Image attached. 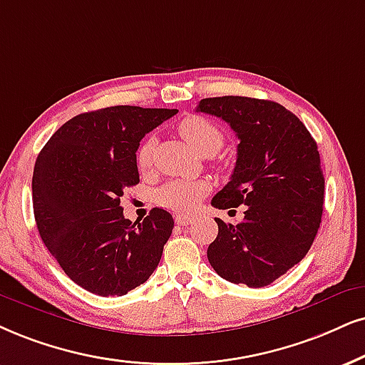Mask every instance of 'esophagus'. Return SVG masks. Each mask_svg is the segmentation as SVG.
<instances>
[{"instance_id": "34e87169", "label": "esophagus", "mask_w": 365, "mask_h": 365, "mask_svg": "<svg viewBox=\"0 0 365 365\" xmlns=\"http://www.w3.org/2000/svg\"><path fill=\"white\" fill-rule=\"evenodd\" d=\"M193 220L192 215H183V214H178L175 215V222H177L178 225H188Z\"/></svg>"}]
</instances>
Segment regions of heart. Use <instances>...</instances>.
<instances>
[{"mask_svg":"<svg viewBox=\"0 0 365 365\" xmlns=\"http://www.w3.org/2000/svg\"><path fill=\"white\" fill-rule=\"evenodd\" d=\"M178 135L183 138L190 148L198 156H212L220 150L224 145V135L219 126L204 116H190L183 118L178 123ZM155 138L148 136L141 141V145L136 150V165L141 172H146L151 167L155 150ZM209 187L204 182H195V180H172L161 185L156 190V202L161 207H167L175 212H188L195 210L200 204L202 197L205 195Z\"/></svg>","mask_w":365,"mask_h":365,"instance_id":"heart-1","label":"heart"}]
</instances>
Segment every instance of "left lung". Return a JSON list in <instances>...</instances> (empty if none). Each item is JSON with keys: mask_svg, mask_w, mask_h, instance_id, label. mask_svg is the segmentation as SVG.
Listing matches in <instances>:
<instances>
[{"mask_svg": "<svg viewBox=\"0 0 365 365\" xmlns=\"http://www.w3.org/2000/svg\"><path fill=\"white\" fill-rule=\"evenodd\" d=\"M197 110L222 119L239 140L232 177L212 205L246 207L239 224L215 219L210 266L230 283L271 284L307 256L320 227L325 180L317 143L273 101L222 96L202 99Z\"/></svg>", "mask_w": 365, "mask_h": 365, "instance_id": "8db88e82", "label": "left lung"}]
</instances>
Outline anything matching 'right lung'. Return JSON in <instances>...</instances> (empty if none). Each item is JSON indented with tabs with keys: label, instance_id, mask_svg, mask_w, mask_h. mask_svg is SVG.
Returning a JSON list of instances; mask_svg holds the SVG:
<instances>
[{
	"label": "right lung",
	"instance_id": "add662e5",
	"mask_svg": "<svg viewBox=\"0 0 365 365\" xmlns=\"http://www.w3.org/2000/svg\"><path fill=\"white\" fill-rule=\"evenodd\" d=\"M177 109L113 106L68 119L35 161L31 192L41 241L73 283L99 297H123L161 259L173 217L155 207L124 219L121 197L140 183L136 150Z\"/></svg>",
	"mask_w": 365,
	"mask_h": 365
}]
</instances>
